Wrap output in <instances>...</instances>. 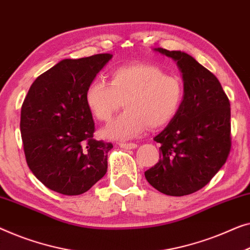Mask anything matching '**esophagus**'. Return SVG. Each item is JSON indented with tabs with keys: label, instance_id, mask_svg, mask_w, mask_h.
Segmentation results:
<instances>
[{
	"label": "esophagus",
	"instance_id": "1",
	"mask_svg": "<svg viewBox=\"0 0 250 250\" xmlns=\"http://www.w3.org/2000/svg\"><path fill=\"white\" fill-rule=\"evenodd\" d=\"M119 146H121L122 149H125V150H132L137 147V144L135 143H121Z\"/></svg>",
	"mask_w": 250,
	"mask_h": 250
}]
</instances>
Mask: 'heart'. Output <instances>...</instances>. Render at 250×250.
<instances>
[{
	"mask_svg": "<svg viewBox=\"0 0 250 250\" xmlns=\"http://www.w3.org/2000/svg\"><path fill=\"white\" fill-rule=\"evenodd\" d=\"M185 99L184 83L154 64L135 63L110 72L109 83L95 79L86 85L85 104L99 122H108L124 101V113L107 125L104 139L127 141L168 125Z\"/></svg>",
	"mask_w": 250,
	"mask_h": 250,
	"instance_id": "b5f03b06",
	"label": "heart"
}]
</instances>
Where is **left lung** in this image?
Returning a JSON list of instances; mask_svg holds the SVG:
<instances>
[{"instance_id": "obj_1", "label": "left lung", "mask_w": 250, "mask_h": 250, "mask_svg": "<svg viewBox=\"0 0 250 250\" xmlns=\"http://www.w3.org/2000/svg\"><path fill=\"white\" fill-rule=\"evenodd\" d=\"M182 72L185 99L177 116L154 137L161 157L144 172L151 186L170 196L195 193L226 164L231 149L230 103L221 83L194 57L154 48Z\"/></svg>"}]
</instances>
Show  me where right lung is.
<instances>
[{"mask_svg": "<svg viewBox=\"0 0 250 250\" xmlns=\"http://www.w3.org/2000/svg\"><path fill=\"white\" fill-rule=\"evenodd\" d=\"M111 57L61 61L36 79L24 98L20 131L28 167L56 193L83 194L106 175L113 144L93 139L84 92Z\"/></svg>", "mask_w": 250, "mask_h": 250, "instance_id": "1", "label": "right lung"}]
</instances>
